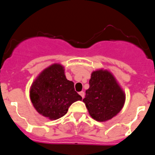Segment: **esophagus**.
Segmentation results:
<instances>
[{"mask_svg": "<svg viewBox=\"0 0 155 155\" xmlns=\"http://www.w3.org/2000/svg\"><path fill=\"white\" fill-rule=\"evenodd\" d=\"M79 94H80L81 96L82 97V98H84V91H80V92H79Z\"/></svg>", "mask_w": 155, "mask_h": 155, "instance_id": "1", "label": "esophagus"}]
</instances>
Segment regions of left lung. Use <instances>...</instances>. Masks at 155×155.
<instances>
[{"mask_svg": "<svg viewBox=\"0 0 155 155\" xmlns=\"http://www.w3.org/2000/svg\"><path fill=\"white\" fill-rule=\"evenodd\" d=\"M85 104L91 118L98 122L111 120L124 107L126 94L110 71L99 69L93 71L86 90Z\"/></svg>", "mask_w": 155, "mask_h": 155, "instance_id": "8db88e82", "label": "left lung"}]
</instances>
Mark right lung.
<instances>
[{"instance_id": "1", "label": "right lung", "mask_w": 155, "mask_h": 155, "mask_svg": "<svg viewBox=\"0 0 155 155\" xmlns=\"http://www.w3.org/2000/svg\"><path fill=\"white\" fill-rule=\"evenodd\" d=\"M74 84L66 78L64 66L52 64L32 82L29 91L31 103L40 115L50 120H57L68 113L71 104L81 101Z\"/></svg>"}]
</instances>
